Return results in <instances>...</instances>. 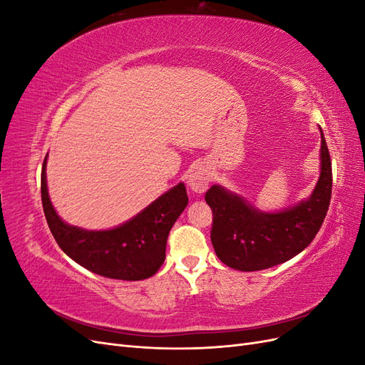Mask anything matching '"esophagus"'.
I'll return each mask as SVG.
<instances>
[{
    "label": "esophagus",
    "mask_w": 365,
    "mask_h": 365,
    "mask_svg": "<svg viewBox=\"0 0 365 365\" xmlns=\"http://www.w3.org/2000/svg\"><path fill=\"white\" fill-rule=\"evenodd\" d=\"M208 181H210V173L204 168H196L195 170L190 172L189 178H187V185H189V189L193 193L200 195L207 190Z\"/></svg>",
    "instance_id": "1"
}]
</instances>
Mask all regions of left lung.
<instances>
[{
    "instance_id": "left-lung-1",
    "label": "left lung",
    "mask_w": 365,
    "mask_h": 365,
    "mask_svg": "<svg viewBox=\"0 0 365 365\" xmlns=\"http://www.w3.org/2000/svg\"><path fill=\"white\" fill-rule=\"evenodd\" d=\"M322 134L319 178L307 200L280 212H262L244 197L212 185L205 201L213 212L212 244L216 256L237 271H260L288 262L314 240L332 195V163Z\"/></svg>"
}]
</instances>
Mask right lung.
<instances>
[{"label": "right lung", "mask_w": 365, "mask_h": 365, "mask_svg": "<svg viewBox=\"0 0 365 365\" xmlns=\"http://www.w3.org/2000/svg\"><path fill=\"white\" fill-rule=\"evenodd\" d=\"M47 157L42 164L41 196L47 224L61 250L81 267L115 280H145L165 259V244L176 219L189 204L180 182L138 215L111 230H83L65 222L54 210L47 189Z\"/></svg>", "instance_id": "add662e5"}]
</instances>
